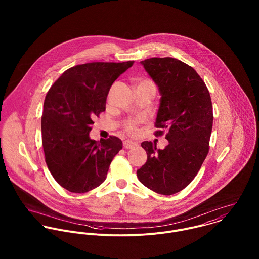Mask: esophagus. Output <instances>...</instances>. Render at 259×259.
Wrapping results in <instances>:
<instances>
[{
  "instance_id": "esophagus-1",
  "label": "esophagus",
  "mask_w": 259,
  "mask_h": 259,
  "mask_svg": "<svg viewBox=\"0 0 259 259\" xmlns=\"http://www.w3.org/2000/svg\"><path fill=\"white\" fill-rule=\"evenodd\" d=\"M137 144L135 142H132V141H124L123 142V147L124 148H133L134 147H136Z\"/></svg>"
}]
</instances>
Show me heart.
I'll return each mask as SVG.
<instances>
[{"label":"heart","instance_id":"b5f03b06","mask_svg":"<svg viewBox=\"0 0 259 259\" xmlns=\"http://www.w3.org/2000/svg\"><path fill=\"white\" fill-rule=\"evenodd\" d=\"M138 83H152L149 79H142V80H139ZM142 119L141 118H137V119H126L124 120L123 122V128L124 131L127 133V134H135L136 131H137V124L141 121Z\"/></svg>","mask_w":259,"mask_h":259}]
</instances>
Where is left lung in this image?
Wrapping results in <instances>:
<instances>
[{"mask_svg":"<svg viewBox=\"0 0 259 259\" xmlns=\"http://www.w3.org/2000/svg\"><path fill=\"white\" fill-rule=\"evenodd\" d=\"M141 64L158 87L160 98L155 136L168 145L157 149L142 143L147 162L137 171L140 182L156 193L171 195L189 185L209 150L213 113L209 92L193 68L174 58H151Z\"/></svg>","mask_w":259,"mask_h":259,"instance_id":"1","label":"left lung"}]
</instances>
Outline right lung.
Here are the masks:
<instances>
[{"label": "right lung", "mask_w": 259, "mask_h": 259, "mask_svg": "<svg viewBox=\"0 0 259 259\" xmlns=\"http://www.w3.org/2000/svg\"><path fill=\"white\" fill-rule=\"evenodd\" d=\"M134 63L74 66L49 90L41 116L45 159L56 182L67 190L84 193L102 185L122 148L116 137L96 142L89 134L95 117L106 111L111 84Z\"/></svg>", "instance_id": "right-lung-1"}]
</instances>
